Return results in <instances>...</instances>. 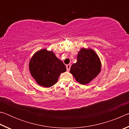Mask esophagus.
<instances>
[{
    "instance_id": "esophagus-1",
    "label": "esophagus",
    "mask_w": 129,
    "mask_h": 129,
    "mask_svg": "<svg viewBox=\"0 0 129 129\" xmlns=\"http://www.w3.org/2000/svg\"><path fill=\"white\" fill-rule=\"evenodd\" d=\"M71 64H68L66 65V67H67V71H69L70 69H71Z\"/></svg>"
}]
</instances>
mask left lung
Masks as SVG:
<instances>
[{
  "mask_svg": "<svg viewBox=\"0 0 129 129\" xmlns=\"http://www.w3.org/2000/svg\"><path fill=\"white\" fill-rule=\"evenodd\" d=\"M77 60L71 66L70 73L80 84H88L101 71L100 58L93 49L82 48L77 54Z\"/></svg>",
  "mask_w": 129,
  "mask_h": 129,
  "instance_id": "obj_1",
  "label": "left lung"
}]
</instances>
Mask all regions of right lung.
Returning a JSON list of instances; mask_svg holds the SVG:
<instances>
[{
    "label": "right lung",
    "instance_id": "add662e5",
    "mask_svg": "<svg viewBox=\"0 0 129 129\" xmlns=\"http://www.w3.org/2000/svg\"><path fill=\"white\" fill-rule=\"evenodd\" d=\"M29 70L37 84L49 88L57 82L60 74L66 72L67 68L53 51L42 49L35 52L30 58Z\"/></svg>",
    "mask_w": 129,
    "mask_h": 129
}]
</instances>
